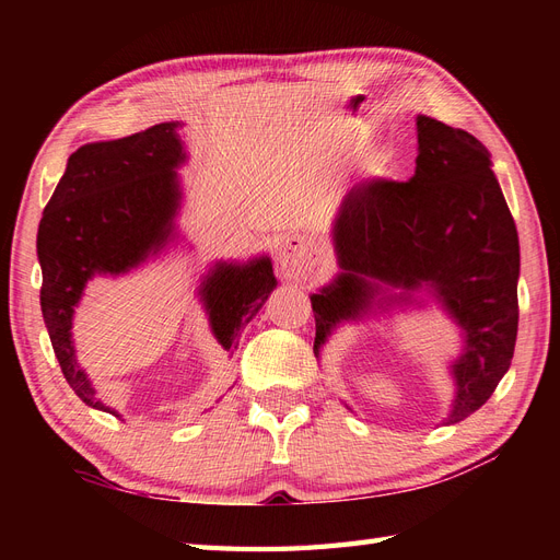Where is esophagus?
Wrapping results in <instances>:
<instances>
[{
	"mask_svg": "<svg viewBox=\"0 0 560 560\" xmlns=\"http://www.w3.org/2000/svg\"><path fill=\"white\" fill-rule=\"evenodd\" d=\"M322 252L308 235H287L278 249V268L284 278H303L319 264Z\"/></svg>",
	"mask_w": 560,
	"mask_h": 560,
	"instance_id": "34e87169",
	"label": "esophagus"
}]
</instances>
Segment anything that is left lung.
Wrapping results in <instances>:
<instances>
[{
    "label": "left lung",
    "mask_w": 560,
    "mask_h": 560,
    "mask_svg": "<svg viewBox=\"0 0 560 560\" xmlns=\"http://www.w3.org/2000/svg\"><path fill=\"white\" fill-rule=\"evenodd\" d=\"M416 128L409 182H360L341 200L331 229L341 273L311 296L313 350L319 354L336 325L366 315L374 303L385 311L413 303V292L425 287L465 338L451 364L455 397L446 425H453L481 409L512 364L518 233L488 149L430 116L420 114Z\"/></svg>",
    "instance_id": "left-lung-1"
}]
</instances>
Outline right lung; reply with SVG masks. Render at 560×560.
Instances as JSON below:
<instances>
[{"label": "right lung", "mask_w": 560, "mask_h": 560, "mask_svg": "<svg viewBox=\"0 0 560 560\" xmlns=\"http://www.w3.org/2000/svg\"><path fill=\"white\" fill-rule=\"evenodd\" d=\"M179 126L159 124L130 138L79 147L67 159L39 222L42 313L50 346L77 397L116 418L121 416L100 401L77 362L72 317L93 276L128 273L175 241L182 202L177 167L186 161ZM276 284L268 257L247 264L219 261L202 278L198 296L214 338L231 358Z\"/></svg>", "instance_id": "1"}]
</instances>
